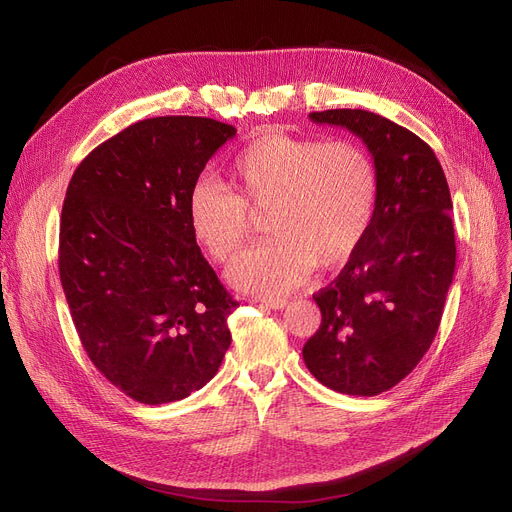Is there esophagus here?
Wrapping results in <instances>:
<instances>
[{
    "mask_svg": "<svg viewBox=\"0 0 512 512\" xmlns=\"http://www.w3.org/2000/svg\"><path fill=\"white\" fill-rule=\"evenodd\" d=\"M255 303H261L267 309H284L288 305L286 299H255Z\"/></svg>",
    "mask_w": 512,
    "mask_h": 512,
    "instance_id": "obj_1",
    "label": "esophagus"
}]
</instances>
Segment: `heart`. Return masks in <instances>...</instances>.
Returning <instances> with one entry per match:
<instances>
[{
    "label": "heart",
    "mask_w": 512,
    "mask_h": 512,
    "mask_svg": "<svg viewBox=\"0 0 512 512\" xmlns=\"http://www.w3.org/2000/svg\"><path fill=\"white\" fill-rule=\"evenodd\" d=\"M230 186L201 180L188 195V226L220 263L230 261L253 232V213L267 215L263 245L228 270L232 286L282 297L303 286L315 267L334 270L365 240L378 205V170L353 141L265 132L230 166Z\"/></svg>",
    "instance_id": "heart-1"
}]
</instances>
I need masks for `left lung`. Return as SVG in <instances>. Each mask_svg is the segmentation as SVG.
Here are the masks:
<instances>
[{"instance_id": "8db88e82", "label": "left lung", "mask_w": 512, "mask_h": 512, "mask_svg": "<svg viewBox=\"0 0 512 512\" xmlns=\"http://www.w3.org/2000/svg\"><path fill=\"white\" fill-rule=\"evenodd\" d=\"M309 118L365 143L380 191L361 247L313 294L321 326L303 359L324 386L375 396L405 380L436 338L456 263L448 182L432 147L380 114L326 110Z\"/></svg>"}]
</instances>
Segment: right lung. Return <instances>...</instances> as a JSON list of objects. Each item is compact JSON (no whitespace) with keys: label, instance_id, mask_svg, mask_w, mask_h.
I'll use <instances>...</instances> for the list:
<instances>
[{"label":"right lung","instance_id":"1","mask_svg":"<svg viewBox=\"0 0 512 512\" xmlns=\"http://www.w3.org/2000/svg\"><path fill=\"white\" fill-rule=\"evenodd\" d=\"M236 128L161 116L93 149L68 184L60 280L93 365L132 400L164 405L203 388L230 346L238 303L201 255L188 195Z\"/></svg>","mask_w":512,"mask_h":512}]
</instances>
